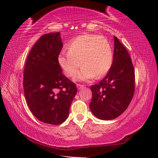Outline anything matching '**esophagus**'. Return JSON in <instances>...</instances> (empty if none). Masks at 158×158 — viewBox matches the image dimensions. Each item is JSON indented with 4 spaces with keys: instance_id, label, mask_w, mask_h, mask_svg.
I'll return each mask as SVG.
<instances>
[{
    "instance_id": "1",
    "label": "esophagus",
    "mask_w": 158,
    "mask_h": 158,
    "mask_svg": "<svg viewBox=\"0 0 158 158\" xmlns=\"http://www.w3.org/2000/svg\"><path fill=\"white\" fill-rule=\"evenodd\" d=\"M77 89H78L79 90H81L82 89H84V85H81V84H77Z\"/></svg>"
}]
</instances>
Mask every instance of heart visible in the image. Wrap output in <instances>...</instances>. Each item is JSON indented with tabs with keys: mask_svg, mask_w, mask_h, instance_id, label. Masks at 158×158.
Returning <instances> with one entry per match:
<instances>
[{
	"mask_svg": "<svg viewBox=\"0 0 158 158\" xmlns=\"http://www.w3.org/2000/svg\"><path fill=\"white\" fill-rule=\"evenodd\" d=\"M67 47L68 52L61 51L58 54V63L69 77L75 74L81 63V70L74 77L77 81H89L95 77L100 78L112 65L113 51L105 37L84 34L69 42Z\"/></svg>",
	"mask_w": 158,
	"mask_h": 158,
	"instance_id": "obj_1",
	"label": "heart"
}]
</instances>
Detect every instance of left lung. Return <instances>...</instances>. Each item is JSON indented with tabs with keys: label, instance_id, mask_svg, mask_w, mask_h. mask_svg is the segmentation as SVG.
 <instances>
[{
	"label": "left lung",
	"instance_id": "obj_1",
	"mask_svg": "<svg viewBox=\"0 0 158 158\" xmlns=\"http://www.w3.org/2000/svg\"><path fill=\"white\" fill-rule=\"evenodd\" d=\"M114 51L112 65L98 84L90 87V111L95 117L109 121L125 111L135 93V69L129 53L114 36Z\"/></svg>",
	"mask_w": 158,
	"mask_h": 158
}]
</instances>
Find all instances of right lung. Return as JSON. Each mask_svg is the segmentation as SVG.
Wrapping results in <instances>:
<instances>
[{
	"mask_svg": "<svg viewBox=\"0 0 158 158\" xmlns=\"http://www.w3.org/2000/svg\"><path fill=\"white\" fill-rule=\"evenodd\" d=\"M60 32L44 34L32 48L23 72V89L31 111L39 121L59 125L68 118L77 93L62 73L58 56L63 48Z\"/></svg>",
	"mask_w": 158,
	"mask_h": 158,
	"instance_id": "add662e5",
	"label": "right lung"
}]
</instances>
